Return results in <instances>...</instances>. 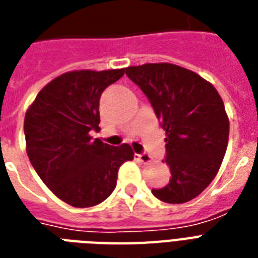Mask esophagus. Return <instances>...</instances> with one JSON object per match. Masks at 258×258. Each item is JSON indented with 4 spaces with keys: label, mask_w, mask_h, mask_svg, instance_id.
<instances>
[{
    "label": "esophagus",
    "mask_w": 258,
    "mask_h": 258,
    "mask_svg": "<svg viewBox=\"0 0 258 258\" xmlns=\"http://www.w3.org/2000/svg\"><path fill=\"white\" fill-rule=\"evenodd\" d=\"M137 156V159H139L143 164H149V163H152V159L149 155H147V153H143V155H136Z\"/></svg>",
    "instance_id": "esophagus-1"
}]
</instances>
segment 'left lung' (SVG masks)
Here are the masks:
<instances>
[{"label": "left lung", "mask_w": 258, "mask_h": 258, "mask_svg": "<svg viewBox=\"0 0 258 258\" xmlns=\"http://www.w3.org/2000/svg\"><path fill=\"white\" fill-rule=\"evenodd\" d=\"M125 73L143 90L165 131L171 179L152 194L165 203L197 198L217 176L229 141V117L210 82L180 66L147 63Z\"/></svg>", "instance_id": "1"}]
</instances>
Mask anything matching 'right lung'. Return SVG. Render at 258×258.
I'll list each match as a JSON object with an SVG mask.
<instances>
[{"label":"right lung","instance_id":"add662e5","mask_svg":"<svg viewBox=\"0 0 258 258\" xmlns=\"http://www.w3.org/2000/svg\"><path fill=\"white\" fill-rule=\"evenodd\" d=\"M125 69L75 70L40 90L24 119L31 164L59 199L74 207H91L110 197L118 168L133 160L129 144L111 147L91 131L99 129V99Z\"/></svg>","mask_w":258,"mask_h":258}]
</instances>
